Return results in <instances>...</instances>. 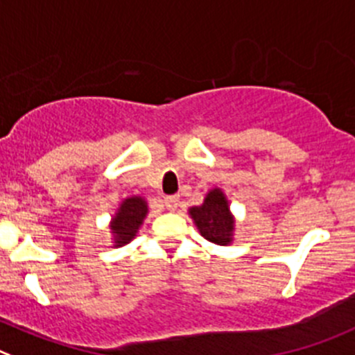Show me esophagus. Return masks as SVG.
Here are the masks:
<instances>
[{
    "label": "esophagus",
    "instance_id": "esophagus-1",
    "mask_svg": "<svg viewBox=\"0 0 355 355\" xmlns=\"http://www.w3.org/2000/svg\"><path fill=\"white\" fill-rule=\"evenodd\" d=\"M178 196H166L164 198V207L168 208V210H171V211H175L177 210V207H178Z\"/></svg>",
    "mask_w": 355,
    "mask_h": 355
}]
</instances>
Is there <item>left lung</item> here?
Listing matches in <instances>:
<instances>
[{
    "label": "left lung",
    "mask_w": 355,
    "mask_h": 355,
    "mask_svg": "<svg viewBox=\"0 0 355 355\" xmlns=\"http://www.w3.org/2000/svg\"><path fill=\"white\" fill-rule=\"evenodd\" d=\"M198 231L205 240L215 245H231L234 233V217L230 210L226 194L220 189H211L203 205L189 208Z\"/></svg>",
    "instance_id": "1"
}]
</instances>
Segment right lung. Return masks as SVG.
I'll return each instance as SVG.
<instances>
[{
	"instance_id": "obj_1",
	"label": "right lung",
	"mask_w": 355,
	"mask_h": 355,
	"mask_svg": "<svg viewBox=\"0 0 355 355\" xmlns=\"http://www.w3.org/2000/svg\"><path fill=\"white\" fill-rule=\"evenodd\" d=\"M147 214V201L141 196H131L122 201L110 223L115 247H122V245L129 243L132 238L137 236Z\"/></svg>"
}]
</instances>
